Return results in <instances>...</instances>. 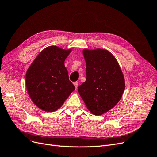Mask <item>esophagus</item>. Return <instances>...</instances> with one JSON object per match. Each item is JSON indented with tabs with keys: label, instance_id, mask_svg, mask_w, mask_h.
I'll list each match as a JSON object with an SVG mask.
<instances>
[{
	"label": "esophagus",
	"instance_id": "34e87169",
	"mask_svg": "<svg viewBox=\"0 0 157 157\" xmlns=\"http://www.w3.org/2000/svg\"><path fill=\"white\" fill-rule=\"evenodd\" d=\"M73 84L75 86V88H76V90L78 88V81H76V82H74Z\"/></svg>",
	"mask_w": 157,
	"mask_h": 157
}]
</instances>
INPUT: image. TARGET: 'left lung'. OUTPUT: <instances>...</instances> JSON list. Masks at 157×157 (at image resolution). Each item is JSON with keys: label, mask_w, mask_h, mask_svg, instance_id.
Here are the masks:
<instances>
[{"label": "left lung", "mask_w": 157, "mask_h": 157, "mask_svg": "<svg viewBox=\"0 0 157 157\" xmlns=\"http://www.w3.org/2000/svg\"><path fill=\"white\" fill-rule=\"evenodd\" d=\"M86 79L78 87L80 96L92 114L103 115L116 105L123 94L125 81L113 54L106 49H83Z\"/></svg>", "instance_id": "1"}]
</instances>
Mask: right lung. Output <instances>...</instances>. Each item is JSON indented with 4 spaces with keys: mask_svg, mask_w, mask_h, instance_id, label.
Masks as SVG:
<instances>
[{
    "mask_svg": "<svg viewBox=\"0 0 157 157\" xmlns=\"http://www.w3.org/2000/svg\"><path fill=\"white\" fill-rule=\"evenodd\" d=\"M72 49L55 45L41 51L25 75V85L33 103L41 110H57L74 90L64 62Z\"/></svg>",
    "mask_w": 157,
    "mask_h": 157,
    "instance_id": "1",
    "label": "right lung"
}]
</instances>
